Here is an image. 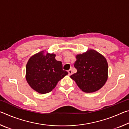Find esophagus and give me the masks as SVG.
<instances>
[{
    "mask_svg": "<svg viewBox=\"0 0 129 129\" xmlns=\"http://www.w3.org/2000/svg\"><path fill=\"white\" fill-rule=\"evenodd\" d=\"M68 74H69V75L70 76V75H71L72 74V69H70L68 71Z\"/></svg>",
    "mask_w": 129,
    "mask_h": 129,
    "instance_id": "esophagus-1",
    "label": "esophagus"
}]
</instances>
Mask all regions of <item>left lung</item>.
<instances>
[{
  "label": "left lung",
  "mask_w": 129,
  "mask_h": 129,
  "mask_svg": "<svg viewBox=\"0 0 129 129\" xmlns=\"http://www.w3.org/2000/svg\"><path fill=\"white\" fill-rule=\"evenodd\" d=\"M74 67L77 73L71 76L78 86L86 93H92L103 86L108 79L106 58L94 50L78 54Z\"/></svg>",
  "instance_id": "left-lung-1"
}]
</instances>
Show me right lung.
I'll use <instances>...</instances> for the list:
<instances>
[{
    "mask_svg": "<svg viewBox=\"0 0 129 129\" xmlns=\"http://www.w3.org/2000/svg\"><path fill=\"white\" fill-rule=\"evenodd\" d=\"M53 53L43 51L30 57L26 65V80L38 93L45 94L55 88L57 82L68 73L62 69V62L55 59Z\"/></svg>",
    "mask_w": 129,
    "mask_h": 129,
    "instance_id": "add662e5",
    "label": "right lung"
}]
</instances>
